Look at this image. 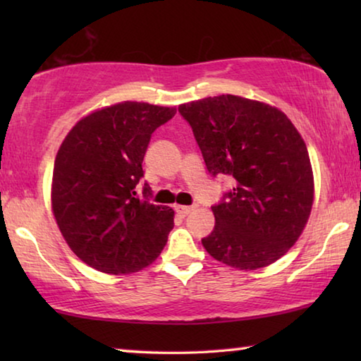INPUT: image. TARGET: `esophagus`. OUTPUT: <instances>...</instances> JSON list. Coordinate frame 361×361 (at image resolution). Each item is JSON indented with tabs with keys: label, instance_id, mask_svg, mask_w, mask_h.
Returning <instances> with one entry per match:
<instances>
[{
	"label": "esophagus",
	"instance_id": "34e87169",
	"mask_svg": "<svg viewBox=\"0 0 361 361\" xmlns=\"http://www.w3.org/2000/svg\"><path fill=\"white\" fill-rule=\"evenodd\" d=\"M194 210V207H188V205H175V212L178 213L180 216H186Z\"/></svg>",
	"mask_w": 361,
	"mask_h": 361
}]
</instances>
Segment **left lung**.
<instances>
[{
    "instance_id": "8db88e82",
    "label": "left lung",
    "mask_w": 361,
    "mask_h": 361,
    "mask_svg": "<svg viewBox=\"0 0 361 361\" xmlns=\"http://www.w3.org/2000/svg\"><path fill=\"white\" fill-rule=\"evenodd\" d=\"M215 176L235 188L212 207L207 253L240 271L266 267L302 234L314 204V173L301 133L279 108L239 95L207 97L178 106Z\"/></svg>"
}]
</instances>
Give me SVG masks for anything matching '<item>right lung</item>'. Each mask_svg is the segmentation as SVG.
<instances>
[{
    "instance_id": "obj_1",
    "label": "right lung",
    "mask_w": 361,
    "mask_h": 361,
    "mask_svg": "<svg viewBox=\"0 0 361 361\" xmlns=\"http://www.w3.org/2000/svg\"><path fill=\"white\" fill-rule=\"evenodd\" d=\"M176 108L122 102L79 119L54 162L51 204L71 252L105 274H132L161 255L175 212L135 197L151 133ZM151 188L145 185L143 194Z\"/></svg>"
}]
</instances>
